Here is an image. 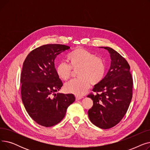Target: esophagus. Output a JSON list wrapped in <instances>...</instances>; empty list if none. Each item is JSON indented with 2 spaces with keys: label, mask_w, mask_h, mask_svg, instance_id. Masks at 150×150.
I'll list each match as a JSON object with an SVG mask.
<instances>
[{
  "label": "esophagus",
  "mask_w": 150,
  "mask_h": 150,
  "mask_svg": "<svg viewBox=\"0 0 150 150\" xmlns=\"http://www.w3.org/2000/svg\"><path fill=\"white\" fill-rule=\"evenodd\" d=\"M83 98V97L82 96H76V100H81Z\"/></svg>",
  "instance_id": "34e87169"
}]
</instances>
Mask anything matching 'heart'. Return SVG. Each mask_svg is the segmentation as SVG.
<instances>
[{"instance_id":"b5f03b06","label":"heart","mask_w":150,"mask_h":150,"mask_svg":"<svg viewBox=\"0 0 150 150\" xmlns=\"http://www.w3.org/2000/svg\"><path fill=\"white\" fill-rule=\"evenodd\" d=\"M67 61L69 66L64 62H61L57 66L56 72L60 79L67 81L72 75V69H78V79L64 86V90L68 93L81 96L89 88L91 83L96 85L103 80L105 75L106 66L103 59L81 47L70 53Z\"/></svg>"}]
</instances>
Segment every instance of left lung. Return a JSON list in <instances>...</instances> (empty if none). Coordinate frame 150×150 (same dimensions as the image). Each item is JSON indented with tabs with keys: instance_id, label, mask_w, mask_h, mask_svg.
I'll return each instance as SVG.
<instances>
[{
	"instance_id": "left-lung-1",
	"label": "left lung",
	"mask_w": 150,
	"mask_h": 150,
	"mask_svg": "<svg viewBox=\"0 0 150 150\" xmlns=\"http://www.w3.org/2000/svg\"><path fill=\"white\" fill-rule=\"evenodd\" d=\"M110 54L111 66L100 83L94 86L88 97L93 100L89 109L91 122L101 129L111 128L119 123L127 113L132 97L133 81L127 61L108 47H101Z\"/></svg>"
}]
</instances>
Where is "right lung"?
Masks as SVG:
<instances>
[{
	"mask_svg": "<svg viewBox=\"0 0 150 150\" xmlns=\"http://www.w3.org/2000/svg\"><path fill=\"white\" fill-rule=\"evenodd\" d=\"M69 49L62 44L44 45L30 52L23 63L21 76L23 104L32 119L45 127L59 123L75 100L72 93H56L63 84L57 74L54 59Z\"/></svg>",
	"mask_w": 150,
	"mask_h": 150,
	"instance_id": "right-lung-1",
	"label": "right lung"
}]
</instances>
